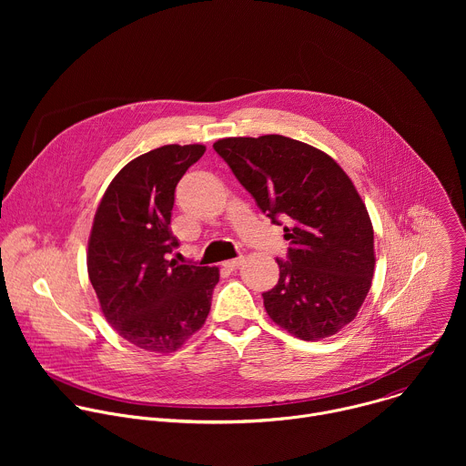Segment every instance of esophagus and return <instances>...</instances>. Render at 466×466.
<instances>
[{
    "label": "esophagus",
    "instance_id": "34e87169",
    "mask_svg": "<svg viewBox=\"0 0 466 466\" xmlns=\"http://www.w3.org/2000/svg\"><path fill=\"white\" fill-rule=\"evenodd\" d=\"M241 261H243V258H234V259H227L225 263H223V268H227L228 271H236L239 265H241Z\"/></svg>",
    "mask_w": 466,
    "mask_h": 466
}]
</instances>
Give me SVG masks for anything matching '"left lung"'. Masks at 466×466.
Returning <instances> with one entry per match:
<instances>
[{
    "label": "left lung",
    "mask_w": 466,
    "mask_h": 466,
    "mask_svg": "<svg viewBox=\"0 0 466 466\" xmlns=\"http://www.w3.org/2000/svg\"><path fill=\"white\" fill-rule=\"evenodd\" d=\"M216 153L259 210L286 221L288 259L265 291L268 315L291 336L319 341L358 315L374 275V230L365 203L326 153L280 135L223 138Z\"/></svg>",
    "instance_id": "8db88e82"
}]
</instances>
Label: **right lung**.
<instances>
[{"mask_svg":"<svg viewBox=\"0 0 466 466\" xmlns=\"http://www.w3.org/2000/svg\"><path fill=\"white\" fill-rule=\"evenodd\" d=\"M207 147L162 146L130 160L110 182L88 239V277L105 319L149 352H175L210 313L218 268L169 259L175 187Z\"/></svg>","mask_w":466,"mask_h":466,"instance_id":"obj_1","label":"right lung"}]
</instances>
